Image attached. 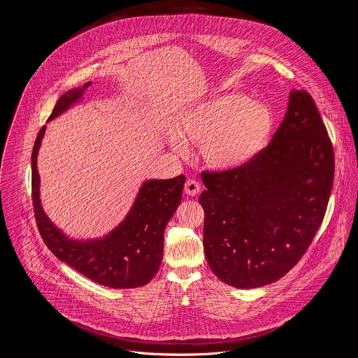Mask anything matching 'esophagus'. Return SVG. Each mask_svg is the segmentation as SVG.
Wrapping results in <instances>:
<instances>
[{
	"label": "esophagus",
	"mask_w": 358,
	"mask_h": 358,
	"mask_svg": "<svg viewBox=\"0 0 358 358\" xmlns=\"http://www.w3.org/2000/svg\"><path fill=\"white\" fill-rule=\"evenodd\" d=\"M199 189H201V184H199L196 180H188V181L185 182V185H184L185 194H187V195H191V196L196 195V194L199 192Z\"/></svg>",
	"instance_id": "1"
}]
</instances>
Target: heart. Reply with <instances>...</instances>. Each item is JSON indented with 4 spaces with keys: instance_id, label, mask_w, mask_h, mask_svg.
<instances>
[{
    "instance_id": "1",
    "label": "heart",
    "mask_w": 358,
    "mask_h": 358,
    "mask_svg": "<svg viewBox=\"0 0 358 358\" xmlns=\"http://www.w3.org/2000/svg\"><path fill=\"white\" fill-rule=\"evenodd\" d=\"M274 125L267 103L243 94H222L184 109L176 122L178 136L169 142L180 157L188 156L187 143H201L205 163L229 171L249 164L267 148Z\"/></svg>"
}]
</instances>
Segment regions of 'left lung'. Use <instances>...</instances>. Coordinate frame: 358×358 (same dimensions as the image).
Here are the masks:
<instances>
[{
	"label": "left lung",
	"mask_w": 358,
	"mask_h": 358,
	"mask_svg": "<svg viewBox=\"0 0 358 358\" xmlns=\"http://www.w3.org/2000/svg\"><path fill=\"white\" fill-rule=\"evenodd\" d=\"M333 176L334 153L315 101L292 88L284 121L255 160L202 173L203 252L216 277L245 289L284 277L322 224Z\"/></svg>",
	"instance_id": "1"
}]
</instances>
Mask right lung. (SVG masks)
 I'll return each instance as SVG.
<instances>
[{
    "mask_svg": "<svg viewBox=\"0 0 358 358\" xmlns=\"http://www.w3.org/2000/svg\"><path fill=\"white\" fill-rule=\"evenodd\" d=\"M90 85L91 81L64 92L48 122L78 103ZM45 131L46 127L39 131L32 150V201L43 242L60 262L103 287L121 289L146 285L160 268L164 229L181 202L185 177L146 180L128 215L115 229L96 239L77 241L48 217L41 203L38 153Z\"/></svg>",
    "mask_w": 358,
    "mask_h": 358,
    "instance_id": "add662e5",
    "label": "right lung"
}]
</instances>
